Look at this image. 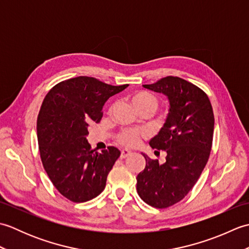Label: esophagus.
I'll list each match as a JSON object with an SVG mask.
<instances>
[{"label":"esophagus","instance_id":"34e87169","mask_svg":"<svg viewBox=\"0 0 249 249\" xmlns=\"http://www.w3.org/2000/svg\"><path fill=\"white\" fill-rule=\"evenodd\" d=\"M131 154H133V152L127 150V149H124V150L121 151V158H126V157L130 156Z\"/></svg>","mask_w":249,"mask_h":249}]
</instances>
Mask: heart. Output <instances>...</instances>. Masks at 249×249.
Returning a JSON list of instances; mask_svg holds the SVG:
<instances>
[{
  "label": "heart",
  "instance_id": "1",
  "mask_svg": "<svg viewBox=\"0 0 249 249\" xmlns=\"http://www.w3.org/2000/svg\"><path fill=\"white\" fill-rule=\"evenodd\" d=\"M131 103L134 107L139 106H152L157 108V99L152 94L147 92H138L131 96ZM143 133L138 129H125L118 136V140L121 144L126 146H136L140 142Z\"/></svg>",
  "mask_w": 249,
  "mask_h": 249
}]
</instances>
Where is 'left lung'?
I'll list each match as a JSON object with an SVG mask.
<instances>
[{
  "label": "left lung",
  "instance_id": "obj_1",
  "mask_svg": "<svg viewBox=\"0 0 249 249\" xmlns=\"http://www.w3.org/2000/svg\"><path fill=\"white\" fill-rule=\"evenodd\" d=\"M142 87L168 99L165 124L149 142L152 149L165 151L167 156L160 163L142 153L145 168L137 176V192L147 204L165 209L189 193L208 162L214 133L213 108L202 89L182 78L168 76Z\"/></svg>",
  "mask_w": 249,
  "mask_h": 249
}]
</instances>
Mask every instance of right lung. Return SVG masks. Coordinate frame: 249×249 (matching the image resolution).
Here are the masks:
<instances>
[{
	"instance_id": "right-lung-1",
	"label": "right lung",
	"mask_w": 249,
	"mask_h": 249,
	"mask_svg": "<svg viewBox=\"0 0 249 249\" xmlns=\"http://www.w3.org/2000/svg\"><path fill=\"white\" fill-rule=\"evenodd\" d=\"M127 87L80 76L57 83L46 95L37 119L40 158L54 187L72 202L92 200L106 187L121 152L114 146L96 152L87 136L89 124L102 119L106 102Z\"/></svg>"
}]
</instances>
